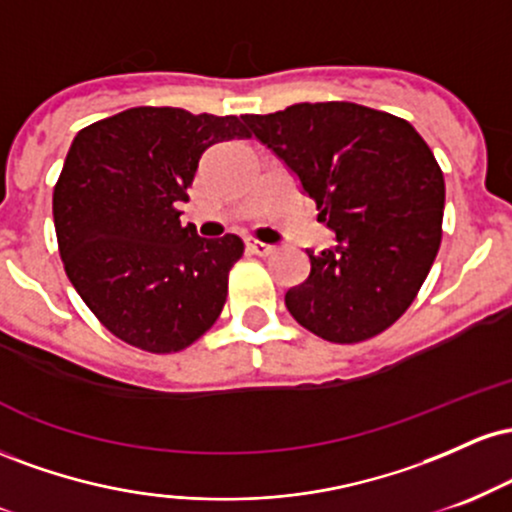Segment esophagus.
<instances>
[{"label": "esophagus", "mask_w": 512, "mask_h": 512, "mask_svg": "<svg viewBox=\"0 0 512 512\" xmlns=\"http://www.w3.org/2000/svg\"><path fill=\"white\" fill-rule=\"evenodd\" d=\"M248 250L252 252V255H257V257H269V255H274V248L272 245H267V243H262V240H248Z\"/></svg>", "instance_id": "34e87169"}]
</instances>
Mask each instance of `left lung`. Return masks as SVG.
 <instances>
[{"instance_id": "obj_1", "label": "left lung", "mask_w": 512, "mask_h": 512, "mask_svg": "<svg viewBox=\"0 0 512 512\" xmlns=\"http://www.w3.org/2000/svg\"><path fill=\"white\" fill-rule=\"evenodd\" d=\"M301 180L337 245L310 257L286 293L298 325L332 344H358L395 325L431 272L443 238L445 180L402 117L358 103H298L243 115Z\"/></svg>"}]
</instances>
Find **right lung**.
Here are the masks:
<instances>
[{"label": "right lung", "instance_id": "1", "mask_svg": "<svg viewBox=\"0 0 512 512\" xmlns=\"http://www.w3.org/2000/svg\"><path fill=\"white\" fill-rule=\"evenodd\" d=\"M250 137L236 115L182 108L122 110L81 129L52 192L57 248L69 281L117 339L175 354L219 320L243 240L180 226L199 158Z\"/></svg>", "mask_w": 512, "mask_h": 512}]
</instances>
